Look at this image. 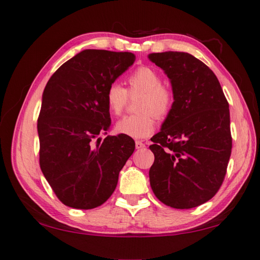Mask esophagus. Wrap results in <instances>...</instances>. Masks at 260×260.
<instances>
[{"label":"esophagus","mask_w":260,"mask_h":260,"mask_svg":"<svg viewBox=\"0 0 260 260\" xmlns=\"http://www.w3.org/2000/svg\"><path fill=\"white\" fill-rule=\"evenodd\" d=\"M135 147H136V149H142V148L145 147V144L142 143L141 141H136L135 142Z\"/></svg>","instance_id":"1"}]
</instances>
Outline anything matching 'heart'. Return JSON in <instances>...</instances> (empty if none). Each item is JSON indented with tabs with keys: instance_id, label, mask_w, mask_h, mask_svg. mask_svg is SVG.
<instances>
[{
	"instance_id": "heart-1",
	"label": "heart",
	"mask_w": 260,
	"mask_h": 260,
	"mask_svg": "<svg viewBox=\"0 0 260 260\" xmlns=\"http://www.w3.org/2000/svg\"><path fill=\"white\" fill-rule=\"evenodd\" d=\"M128 89L118 82H112L105 93L106 106L113 115L122 114L128 103L129 95L141 94L137 114L123 117L116 124L118 134L132 138H145L155 131V116H167L174 104L171 90L162 84V78L150 67H139L127 79Z\"/></svg>"
}]
</instances>
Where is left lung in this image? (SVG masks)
Returning a JSON list of instances; mask_svg holds the SVG:
<instances>
[{
	"instance_id": "left-lung-1",
	"label": "left lung",
	"mask_w": 260,
	"mask_h": 260,
	"mask_svg": "<svg viewBox=\"0 0 260 260\" xmlns=\"http://www.w3.org/2000/svg\"><path fill=\"white\" fill-rule=\"evenodd\" d=\"M166 72L174 104L149 146L152 192L175 209H192L221 188L232 152L229 102L216 76L188 52L149 54Z\"/></svg>"
}]
</instances>
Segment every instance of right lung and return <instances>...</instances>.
<instances>
[{
  "instance_id": "1",
  "label": "right lung",
  "mask_w": 260,
  "mask_h": 260,
  "mask_svg": "<svg viewBox=\"0 0 260 260\" xmlns=\"http://www.w3.org/2000/svg\"><path fill=\"white\" fill-rule=\"evenodd\" d=\"M132 52L86 49L59 67L43 93L39 165L56 197L73 209L102 205L135 149L125 135L106 136L108 86L134 63Z\"/></svg>"
}]
</instances>
